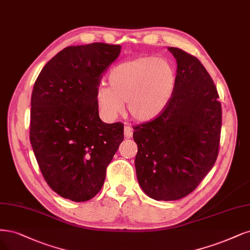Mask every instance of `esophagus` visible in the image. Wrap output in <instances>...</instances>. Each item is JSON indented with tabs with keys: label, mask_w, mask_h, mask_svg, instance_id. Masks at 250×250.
<instances>
[{
	"label": "esophagus",
	"mask_w": 250,
	"mask_h": 250,
	"mask_svg": "<svg viewBox=\"0 0 250 250\" xmlns=\"http://www.w3.org/2000/svg\"><path fill=\"white\" fill-rule=\"evenodd\" d=\"M133 134V129L130 125H126L124 128V136L126 139H130Z\"/></svg>",
	"instance_id": "obj_1"
}]
</instances>
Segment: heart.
<instances>
[{
    "label": "heart",
    "instance_id": "obj_1",
    "mask_svg": "<svg viewBox=\"0 0 250 250\" xmlns=\"http://www.w3.org/2000/svg\"><path fill=\"white\" fill-rule=\"evenodd\" d=\"M176 70L170 62L156 57H142L117 65L108 74V83L100 85L96 103L102 117L115 120L123 111V102L137 122H150L167 108L176 85Z\"/></svg>",
    "mask_w": 250,
    "mask_h": 250
}]
</instances>
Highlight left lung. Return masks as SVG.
I'll return each instance as SVG.
<instances>
[{
    "label": "left lung",
    "mask_w": 250,
    "mask_h": 250,
    "mask_svg": "<svg viewBox=\"0 0 250 250\" xmlns=\"http://www.w3.org/2000/svg\"><path fill=\"white\" fill-rule=\"evenodd\" d=\"M173 97L153 121L136 126V178L143 191L156 201L188 195L207 175L218 155L221 104L203 64L177 47Z\"/></svg>",
    "instance_id": "1"
}]
</instances>
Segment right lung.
<instances>
[{
    "label": "right lung",
    "instance_id": "1",
    "mask_svg": "<svg viewBox=\"0 0 250 250\" xmlns=\"http://www.w3.org/2000/svg\"><path fill=\"white\" fill-rule=\"evenodd\" d=\"M120 51L121 45L98 42L65 47L34 83L31 145L46 183L64 199L95 196L124 140L123 124L102 122L96 103L101 74Z\"/></svg>",
    "mask_w": 250,
    "mask_h": 250
}]
</instances>
